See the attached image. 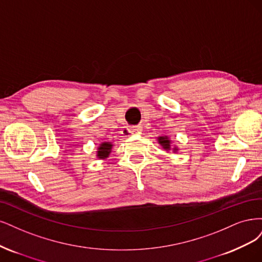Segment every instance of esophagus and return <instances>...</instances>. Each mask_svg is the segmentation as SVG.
<instances>
[{"label":"esophagus","instance_id":"obj_1","mask_svg":"<svg viewBox=\"0 0 262 262\" xmlns=\"http://www.w3.org/2000/svg\"><path fill=\"white\" fill-rule=\"evenodd\" d=\"M130 133L132 134L140 133V126H133V127H130Z\"/></svg>","mask_w":262,"mask_h":262}]
</instances>
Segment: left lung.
<instances>
[{"instance_id": "obj_1", "label": "left lung", "mask_w": 262, "mask_h": 262, "mask_svg": "<svg viewBox=\"0 0 262 262\" xmlns=\"http://www.w3.org/2000/svg\"><path fill=\"white\" fill-rule=\"evenodd\" d=\"M158 142L166 151L172 150L173 152H177V151H179V148H177L176 146H172V141L167 136H159L158 137Z\"/></svg>"}]
</instances>
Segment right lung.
<instances>
[{
    "mask_svg": "<svg viewBox=\"0 0 262 262\" xmlns=\"http://www.w3.org/2000/svg\"><path fill=\"white\" fill-rule=\"evenodd\" d=\"M113 143L110 141H104L102 143H100V146L98 147L97 150V158L100 160H105L106 158L110 157V154L112 151Z\"/></svg>",
    "mask_w": 262,
    "mask_h": 262,
    "instance_id": "add662e5",
    "label": "right lung"
}]
</instances>
